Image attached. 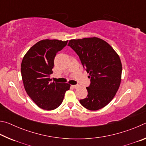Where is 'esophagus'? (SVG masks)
Instances as JSON below:
<instances>
[{"label": "esophagus", "mask_w": 146, "mask_h": 146, "mask_svg": "<svg viewBox=\"0 0 146 146\" xmlns=\"http://www.w3.org/2000/svg\"><path fill=\"white\" fill-rule=\"evenodd\" d=\"M72 86V87L73 88H77L78 87V85H73V86Z\"/></svg>", "instance_id": "obj_1"}]
</instances>
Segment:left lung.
I'll return each instance as SVG.
<instances>
[{
	"instance_id": "1",
	"label": "left lung",
	"mask_w": 146,
	"mask_h": 146,
	"mask_svg": "<svg viewBox=\"0 0 146 146\" xmlns=\"http://www.w3.org/2000/svg\"><path fill=\"white\" fill-rule=\"evenodd\" d=\"M71 47L79 56L83 68L90 73L88 96L80 103L89 110L96 111L108 105L119 88L122 64L110 44L97 37L71 40Z\"/></svg>"
}]
</instances>
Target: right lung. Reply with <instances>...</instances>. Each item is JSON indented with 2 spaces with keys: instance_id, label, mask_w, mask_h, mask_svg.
<instances>
[{
  "instance_id": "right-lung-1",
  "label": "right lung",
  "mask_w": 146,
  "mask_h": 146,
  "mask_svg": "<svg viewBox=\"0 0 146 146\" xmlns=\"http://www.w3.org/2000/svg\"><path fill=\"white\" fill-rule=\"evenodd\" d=\"M67 41L42 40L29 49L21 64V75L27 94L39 108L53 110L62 102L70 84L51 82L54 59Z\"/></svg>"
}]
</instances>
